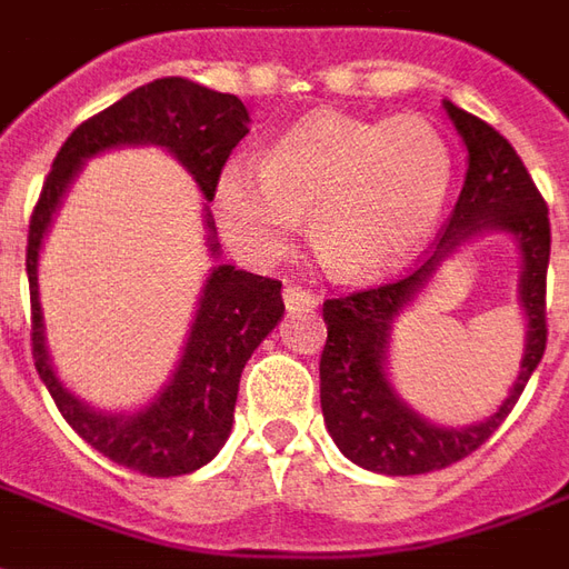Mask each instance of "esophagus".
I'll list each match as a JSON object with an SVG mask.
<instances>
[{
	"label": "esophagus",
	"instance_id": "34e87169",
	"mask_svg": "<svg viewBox=\"0 0 569 569\" xmlns=\"http://www.w3.org/2000/svg\"><path fill=\"white\" fill-rule=\"evenodd\" d=\"M283 301L289 310H310L317 308V301L320 298L310 292L308 286H298V283H286L283 286Z\"/></svg>",
	"mask_w": 569,
	"mask_h": 569
}]
</instances>
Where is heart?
I'll return each mask as SVG.
<instances>
[{"mask_svg":"<svg viewBox=\"0 0 569 569\" xmlns=\"http://www.w3.org/2000/svg\"><path fill=\"white\" fill-rule=\"evenodd\" d=\"M453 151L420 116L322 112L273 142L264 163L228 161L216 179V216L228 243L277 259L310 212V243L338 277H375L402 264L448 203Z\"/></svg>","mask_w":569,"mask_h":569,"instance_id":"b5f03b06","label":"heart"}]
</instances>
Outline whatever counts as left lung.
Here are the masks:
<instances>
[{"instance_id": "1", "label": "left lung", "mask_w": 569, "mask_h": 569, "mask_svg": "<svg viewBox=\"0 0 569 569\" xmlns=\"http://www.w3.org/2000/svg\"><path fill=\"white\" fill-rule=\"evenodd\" d=\"M445 109L463 137L469 170L451 219L429 247L427 259L406 277L322 301V320L329 329L320 357V402L326 429L332 432L335 445L345 457L383 476H423L481 448L493 436V429L509 418L518 396L525 393L549 338V207L512 142L490 128L488 121L463 112L460 106L445 103ZM488 227L512 233L522 247V303L528 313L526 362L510 399L485 425L463 430L432 428L392 393L382 375L389 322L445 254Z\"/></svg>"}]
</instances>
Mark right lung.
<instances>
[{"instance_id": "obj_1", "label": "right lung", "mask_w": 569, "mask_h": 569, "mask_svg": "<svg viewBox=\"0 0 569 569\" xmlns=\"http://www.w3.org/2000/svg\"><path fill=\"white\" fill-rule=\"evenodd\" d=\"M249 133L247 106L234 93H219L188 79H158L121 97L103 112L69 133L60 146L51 173L44 179L42 194L36 200L27 237V277H30V320H32V359L48 393L60 415L93 451L112 463L128 466L133 472L151 478H170L194 472L210 463L231 432L237 406L240 371L264 335L283 317L280 280L259 273L237 271L234 264L212 268L200 296L198 317L188 335L186 353L176 369L173 381L163 393L137 415H103L93 411L63 383L57 381L48 362L39 308V249L51 224L57 203L79 173L84 158L116 146L151 142L173 151L188 173L203 191L216 198V179L222 173L231 151ZM210 249L219 252L216 222L207 210Z\"/></svg>"}]
</instances>
